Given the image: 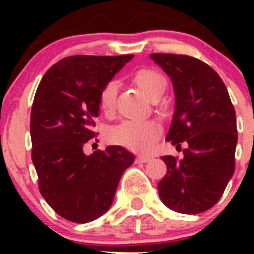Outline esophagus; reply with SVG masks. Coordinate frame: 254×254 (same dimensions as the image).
<instances>
[{"label": "esophagus", "instance_id": "esophagus-1", "mask_svg": "<svg viewBox=\"0 0 254 254\" xmlns=\"http://www.w3.org/2000/svg\"><path fill=\"white\" fill-rule=\"evenodd\" d=\"M137 160L140 163H147V161L151 160V156H149V155H138Z\"/></svg>", "mask_w": 254, "mask_h": 254}]
</instances>
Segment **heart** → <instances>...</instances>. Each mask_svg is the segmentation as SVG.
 <instances>
[{
    "label": "heart",
    "instance_id": "heart-1",
    "mask_svg": "<svg viewBox=\"0 0 254 254\" xmlns=\"http://www.w3.org/2000/svg\"><path fill=\"white\" fill-rule=\"evenodd\" d=\"M133 81L151 99L159 98L167 87V78L160 71L151 67H141L132 75ZM118 82L111 80L100 89L98 103L105 114L113 112ZM161 133V125L154 120H123L114 125L109 132V141L129 150L145 152L149 151Z\"/></svg>",
    "mask_w": 254,
    "mask_h": 254
}]
</instances>
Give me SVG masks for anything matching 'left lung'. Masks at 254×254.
Returning a JSON list of instances; mask_svg holds the SVG:
<instances>
[{
    "label": "left lung",
    "mask_w": 254,
    "mask_h": 254,
    "mask_svg": "<svg viewBox=\"0 0 254 254\" xmlns=\"http://www.w3.org/2000/svg\"><path fill=\"white\" fill-rule=\"evenodd\" d=\"M173 82L176 112L167 141L183 158L161 156L167 174L159 196L170 210L199 214L223 196L234 174L238 132L235 109L225 84L212 67L186 55L152 53Z\"/></svg>",
    "instance_id": "obj_1"
}]
</instances>
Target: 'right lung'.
I'll return each mask as SVG.
<instances>
[{
	"instance_id": "right-lung-1",
	"label": "right lung",
	"mask_w": 254,
	"mask_h": 254,
	"mask_svg": "<svg viewBox=\"0 0 254 254\" xmlns=\"http://www.w3.org/2000/svg\"><path fill=\"white\" fill-rule=\"evenodd\" d=\"M132 55L71 56L43 76L31 107V160L48 205L64 219L85 224L105 214L134 156L122 146L85 155L96 137L98 96Z\"/></svg>"
}]
</instances>
